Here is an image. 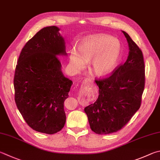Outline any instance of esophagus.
Listing matches in <instances>:
<instances>
[{
	"label": "esophagus",
	"instance_id": "obj_1",
	"mask_svg": "<svg viewBox=\"0 0 160 160\" xmlns=\"http://www.w3.org/2000/svg\"><path fill=\"white\" fill-rule=\"evenodd\" d=\"M83 83H87V84H92V81L90 80L89 79H88V78H87V79H85V80L83 81Z\"/></svg>",
	"mask_w": 160,
	"mask_h": 160
}]
</instances>
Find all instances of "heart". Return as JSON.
I'll use <instances>...</instances> for the list:
<instances>
[{"instance_id": "1", "label": "heart", "mask_w": 160, "mask_h": 160, "mask_svg": "<svg viewBox=\"0 0 160 160\" xmlns=\"http://www.w3.org/2000/svg\"><path fill=\"white\" fill-rule=\"evenodd\" d=\"M120 45L117 40L99 35L84 42L79 48V53L71 52L70 60L74 67L80 70L86 63L91 62V68L97 76L110 74L117 66L120 57Z\"/></svg>"}]
</instances>
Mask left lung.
<instances>
[{
    "instance_id": "left-lung-1",
    "label": "left lung",
    "mask_w": 160,
    "mask_h": 160,
    "mask_svg": "<svg viewBox=\"0 0 160 160\" xmlns=\"http://www.w3.org/2000/svg\"><path fill=\"white\" fill-rule=\"evenodd\" d=\"M122 33L128 42V58L108 78L95 80L99 95L85 108L90 128L97 134L120 130L141 106L145 87L143 53L129 35Z\"/></svg>"
}]
</instances>
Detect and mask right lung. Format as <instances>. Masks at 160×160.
<instances>
[{
    "label": "right lung",
    "mask_w": 160,
    "mask_h": 160,
    "mask_svg": "<svg viewBox=\"0 0 160 160\" xmlns=\"http://www.w3.org/2000/svg\"><path fill=\"white\" fill-rule=\"evenodd\" d=\"M59 28L40 30L26 43L14 77V101L31 128L54 134L66 122L63 108L72 82L63 75L59 55H66Z\"/></svg>",
    "instance_id": "right-lung-1"
}]
</instances>
